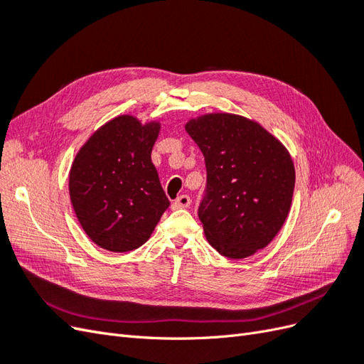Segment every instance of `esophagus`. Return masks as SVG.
Instances as JSON below:
<instances>
[{"instance_id":"34e87169","label":"esophagus","mask_w":364,"mask_h":364,"mask_svg":"<svg viewBox=\"0 0 364 364\" xmlns=\"http://www.w3.org/2000/svg\"><path fill=\"white\" fill-rule=\"evenodd\" d=\"M191 203V199L186 194H182L179 196L178 199H176L173 203H171V208L173 209H181V208H188Z\"/></svg>"}]
</instances>
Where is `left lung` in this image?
Listing matches in <instances>:
<instances>
[{
    "label": "left lung",
    "mask_w": 364,
    "mask_h": 364,
    "mask_svg": "<svg viewBox=\"0 0 364 364\" xmlns=\"http://www.w3.org/2000/svg\"><path fill=\"white\" fill-rule=\"evenodd\" d=\"M185 130L205 156L199 218L208 243L232 259L266 247L290 213L294 165L289 150L257 121L235 114L191 118Z\"/></svg>",
    "instance_id": "left-lung-1"
}]
</instances>
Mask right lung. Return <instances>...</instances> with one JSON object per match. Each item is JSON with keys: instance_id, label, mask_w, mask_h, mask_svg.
Returning <instances> with one entry per match:
<instances>
[{"instance_id": "1", "label": "right lung", "mask_w": 364, "mask_h": 364, "mask_svg": "<svg viewBox=\"0 0 364 364\" xmlns=\"http://www.w3.org/2000/svg\"><path fill=\"white\" fill-rule=\"evenodd\" d=\"M159 130V121L142 124L134 115H118L77 151L70 197L80 226L98 247L117 253L138 249L168 208L151 162Z\"/></svg>"}]
</instances>
